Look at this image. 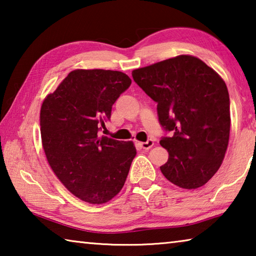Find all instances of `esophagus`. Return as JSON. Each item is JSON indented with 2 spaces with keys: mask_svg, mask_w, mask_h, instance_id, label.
Here are the masks:
<instances>
[{
  "mask_svg": "<svg viewBox=\"0 0 256 256\" xmlns=\"http://www.w3.org/2000/svg\"><path fill=\"white\" fill-rule=\"evenodd\" d=\"M138 144L140 146L142 149L149 150L150 148H152V146H154V140H148L146 142H138Z\"/></svg>",
  "mask_w": 256,
  "mask_h": 256,
  "instance_id": "1",
  "label": "esophagus"
}]
</instances>
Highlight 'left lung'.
Returning <instances> with one entry per match:
<instances>
[{
	"label": "left lung",
	"mask_w": 256,
	"mask_h": 256,
	"mask_svg": "<svg viewBox=\"0 0 256 256\" xmlns=\"http://www.w3.org/2000/svg\"><path fill=\"white\" fill-rule=\"evenodd\" d=\"M132 76L157 102L159 123L172 133L160 140L170 154L160 170L182 188H201L222 166L228 146L230 102L224 81L190 55L136 68Z\"/></svg>",
	"instance_id": "1"
}]
</instances>
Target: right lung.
I'll list each match as a JSON object with an SVG mask.
<instances>
[{
  "instance_id": "obj_1",
  "label": "right lung",
  "mask_w": 256,
  "mask_h": 256,
  "mask_svg": "<svg viewBox=\"0 0 256 256\" xmlns=\"http://www.w3.org/2000/svg\"><path fill=\"white\" fill-rule=\"evenodd\" d=\"M131 82L120 71L74 70L42 102L40 134L47 162L73 196L92 204L118 196L136 154L132 141L98 134Z\"/></svg>"
}]
</instances>
